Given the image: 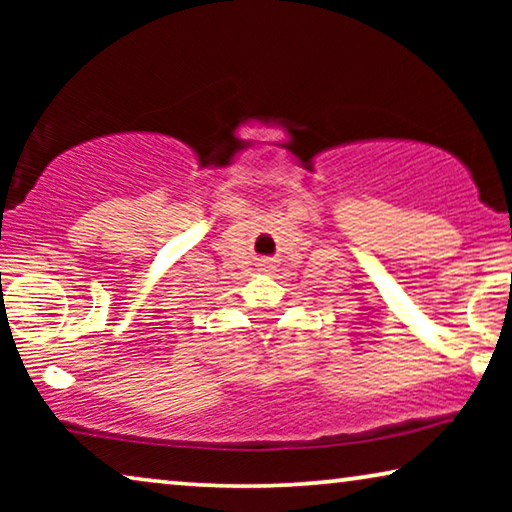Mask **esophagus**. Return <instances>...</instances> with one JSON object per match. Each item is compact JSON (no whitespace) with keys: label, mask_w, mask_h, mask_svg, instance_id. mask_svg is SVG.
Instances as JSON below:
<instances>
[{"label":"esophagus","mask_w":512,"mask_h":512,"mask_svg":"<svg viewBox=\"0 0 512 512\" xmlns=\"http://www.w3.org/2000/svg\"><path fill=\"white\" fill-rule=\"evenodd\" d=\"M263 268H270V265H268V263H263Z\"/></svg>","instance_id":"34e87169"}]
</instances>
